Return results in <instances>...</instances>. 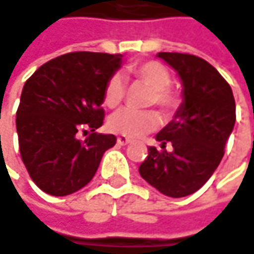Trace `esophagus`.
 Segmentation results:
<instances>
[{
  "mask_svg": "<svg viewBox=\"0 0 254 254\" xmlns=\"http://www.w3.org/2000/svg\"><path fill=\"white\" fill-rule=\"evenodd\" d=\"M117 143H119L120 146H127V144L131 143V140H128V138H126V137H119V138H117Z\"/></svg>",
  "mask_w": 254,
  "mask_h": 254,
  "instance_id": "obj_1",
  "label": "esophagus"
}]
</instances>
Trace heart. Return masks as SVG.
Instances as JSON below:
<instances>
[{"label":"heart","mask_w":254,"mask_h":254,"mask_svg":"<svg viewBox=\"0 0 254 254\" xmlns=\"http://www.w3.org/2000/svg\"><path fill=\"white\" fill-rule=\"evenodd\" d=\"M128 72L138 83L150 88L147 98L148 106H157L166 114L171 116L180 104V98L169 88L171 75L169 70L159 61H144L128 67ZM126 95V84L120 74H114L108 78L104 88V104L110 108L117 107ZM160 126V117L156 111H134L120 110L114 113L107 121L108 130L128 138H138L154 131Z\"/></svg>","instance_id":"1"}]
</instances>
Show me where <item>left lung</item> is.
<instances>
[{
  "instance_id": "left-lung-1",
  "label": "left lung",
  "mask_w": 254,
  "mask_h": 254,
  "mask_svg": "<svg viewBox=\"0 0 254 254\" xmlns=\"http://www.w3.org/2000/svg\"><path fill=\"white\" fill-rule=\"evenodd\" d=\"M157 57L177 72L183 101L156 135L161 150L148 147L138 171L160 193L177 198L197 191L220 164L235 127L236 103L230 85L206 60L182 53Z\"/></svg>"
}]
</instances>
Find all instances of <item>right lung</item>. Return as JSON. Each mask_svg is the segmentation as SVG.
I'll return each mask as SVG.
<instances>
[{"label": "right lung", "mask_w": 254, "mask_h": 254, "mask_svg": "<svg viewBox=\"0 0 254 254\" xmlns=\"http://www.w3.org/2000/svg\"><path fill=\"white\" fill-rule=\"evenodd\" d=\"M121 54L68 53L43 64L25 81L17 110L21 159L32 182L51 196H68L91 182L113 134L103 126L104 88ZM90 128L85 140L76 134Z\"/></svg>", "instance_id": "1"}]
</instances>
